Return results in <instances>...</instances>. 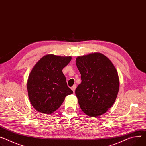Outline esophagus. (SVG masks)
Here are the masks:
<instances>
[{
	"label": "esophagus",
	"mask_w": 146,
	"mask_h": 146,
	"mask_svg": "<svg viewBox=\"0 0 146 146\" xmlns=\"http://www.w3.org/2000/svg\"><path fill=\"white\" fill-rule=\"evenodd\" d=\"M72 90H73V91L74 92V91H75V90H76V85L75 84V85H73L72 87Z\"/></svg>",
	"instance_id": "esophagus-1"
}]
</instances>
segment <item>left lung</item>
<instances>
[{
	"instance_id": "obj_1",
	"label": "left lung",
	"mask_w": 146,
	"mask_h": 146,
	"mask_svg": "<svg viewBox=\"0 0 146 146\" xmlns=\"http://www.w3.org/2000/svg\"><path fill=\"white\" fill-rule=\"evenodd\" d=\"M77 67L82 83L75 93L81 110L88 116L107 112L114 104L119 89L117 72L112 62L101 53L78 56Z\"/></svg>"
}]
</instances>
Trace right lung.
<instances>
[{"mask_svg":"<svg viewBox=\"0 0 146 146\" xmlns=\"http://www.w3.org/2000/svg\"><path fill=\"white\" fill-rule=\"evenodd\" d=\"M71 56L46 55L32 69L27 80V91L33 107L39 112L51 114L62 105L66 96L73 94L62 69Z\"/></svg>","mask_w":146,"mask_h":146,"instance_id":"add662e5","label":"right lung"}]
</instances>
